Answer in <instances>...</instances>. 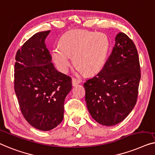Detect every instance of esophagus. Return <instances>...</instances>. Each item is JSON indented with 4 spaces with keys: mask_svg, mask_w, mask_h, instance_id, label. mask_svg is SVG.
<instances>
[{
    "mask_svg": "<svg viewBox=\"0 0 155 155\" xmlns=\"http://www.w3.org/2000/svg\"><path fill=\"white\" fill-rule=\"evenodd\" d=\"M72 86H76L77 85L81 83V81L80 80H78L77 78H72Z\"/></svg>",
    "mask_w": 155,
    "mask_h": 155,
    "instance_id": "obj_1",
    "label": "esophagus"
}]
</instances>
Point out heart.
Segmentation results:
<instances>
[{"mask_svg":"<svg viewBox=\"0 0 155 155\" xmlns=\"http://www.w3.org/2000/svg\"><path fill=\"white\" fill-rule=\"evenodd\" d=\"M109 48V39L104 34L77 30L62 37L60 46L52 50V58L57 68L67 73L71 64L70 55H74V62L80 71L95 74L103 68Z\"/></svg>","mask_w":155,"mask_h":155,"instance_id":"1","label":"heart"}]
</instances>
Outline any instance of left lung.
Masks as SVG:
<instances>
[{
	"label": "left lung",
	"instance_id": "obj_1",
	"mask_svg": "<svg viewBox=\"0 0 155 155\" xmlns=\"http://www.w3.org/2000/svg\"><path fill=\"white\" fill-rule=\"evenodd\" d=\"M140 76L136 45L127 35L119 32L103 69L84 84L87 108L93 119L107 126L123 121L136 104Z\"/></svg>",
	"mask_w": 155,
	"mask_h": 155
}]
</instances>
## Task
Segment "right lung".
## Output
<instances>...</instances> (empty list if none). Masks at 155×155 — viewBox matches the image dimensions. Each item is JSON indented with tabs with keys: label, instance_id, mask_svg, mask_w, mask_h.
Masks as SVG:
<instances>
[{
	"label": "right lung",
	"instance_id": "1",
	"mask_svg": "<svg viewBox=\"0 0 155 155\" xmlns=\"http://www.w3.org/2000/svg\"><path fill=\"white\" fill-rule=\"evenodd\" d=\"M51 31L35 34L17 52L15 91L21 112L36 129L51 130L64 117L71 78L57 71L45 41Z\"/></svg>",
	"mask_w": 155,
	"mask_h": 155
}]
</instances>
